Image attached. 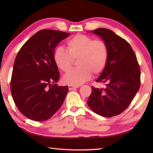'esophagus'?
I'll list each match as a JSON object with an SVG mask.
<instances>
[{"label": "esophagus", "mask_w": 153, "mask_h": 153, "mask_svg": "<svg viewBox=\"0 0 153 153\" xmlns=\"http://www.w3.org/2000/svg\"><path fill=\"white\" fill-rule=\"evenodd\" d=\"M77 87H78V86H77V85H68V88H69L70 90H72L74 89L77 88Z\"/></svg>", "instance_id": "esophagus-1"}]
</instances>
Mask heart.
Wrapping results in <instances>:
<instances>
[{
	"instance_id": "1",
	"label": "heart",
	"mask_w": 153,
	"mask_h": 153,
	"mask_svg": "<svg viewBox=\"0 0 153 153\" xmlns=\"http://www.w3.org/2000/svg\"><path fill=\"white\" fill-rule=\"evenodd\" d=\"M66 49L58 47L54 54V60L58 69L67 72L77 59L79 67L70 70L64 76V83L78 85L99 74L105 69L108 58V49L103 40L83 34H77L66 42Z\"/></svg>"
}]
</instances>
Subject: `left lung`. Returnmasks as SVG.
I'll return each instance as SVG.
<instances>
[{
	"label": "left lung",
	"instance_id": "left-lung-1",
	"mask_svg": "<svg viewBox=\"0 0 153 153\" xmlns=\"http://www.w3.org/2000/svg\"><path fill=\"white\" fill-rule=\"evenodd\" d=\"M107 45L108 58L106 66L97 82L105 88L92 87L87 104L94 112L104 117H112L128 108L140 87L141 71L137 57L124 39L106 28L93 31Z\"/></svg>",
	"mask_w": 153,
	"mask_h": 153
}]
</instances>
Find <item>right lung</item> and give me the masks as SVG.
Returning a JSON list of instances; mask_svg holds the SVG:
<instances>
[{
	"label": "right lung",
	"mask_w": 153,
	"mask_h": 153,
	"mask_svg": "<svg viewBox=\"0 0 153 153\" xmlns=\"http://www.w3.org/2000/svg\"><path fill=\"white\" fill-rule=\"evenodd\" d=\"M70 33L42 30L25 42L14 61L10 82L13 100L29 119L44 121L60 108L68 86L56 83L60 74L54 60V48Z\"/></svg>",
	"instance_id": "obj_1"
}]
</instances>
